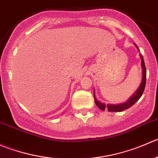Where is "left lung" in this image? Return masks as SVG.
<instances>
[{"mask_svg":"<svg viewBox=\"0 0 158 158\" xmlns=\"http://www.w3.org/2000/svg\"><path fill=\"white\" fill-rule=\"evenodd\" d=\"M136 46V48L138 49V47L136 44H134ZM140 59H141V68H142V81L140 83V86L137 88V90L134 92L132 94V96L127 100L126 102L122 103V104H105L104 103H101V101H98L96 98L95 96L94 90V101L96 105L101 109V110H107L110 112H120L123 111V110H126V109H128L129 107H131V106L134 105L137 101L140 98V97L142 96L143 93V90L145 88V84H146V68H145L144 61H143V56L140 54Z\"/></svg>","mask_w":158,"mask_h":158,"instance_id":"8db88e82","label":"left lung"}]
</instances>
